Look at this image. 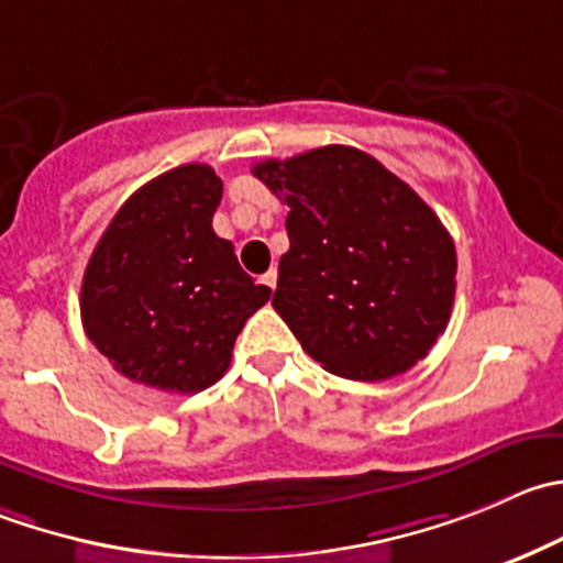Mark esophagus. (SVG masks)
I'll list each match as a JSON object with an SVG mask.
<instances>
[{
	"label": "esophagus",
	"instance_id": "34e87169",
	"mask_svg": "<svg viewBox=\"0 0 563 563\" xmlns=\"http://www.w3.org/2000/svg\"><path fill=\"white\" fill-rule=\"evenodd\" d=\"M261 283H264L266 288H272V291H275V286H277V272L269 269V272H266V275H261Z\"/></svg>",
	"mask_w": 563,
	"mask_h": 563
}]
</instances>
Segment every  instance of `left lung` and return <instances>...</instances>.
I'll use <instances>...</instances> for the list:
<instances>
[{
	"instance_id": "8db88e82",
	"label": "left lung",
	"mask_w": 563,
	"mask_h": 563,
	"mask_svg": "<svg viewBox=\"0 0 563 563\" xmlns=\"http://www.w3.org/2000/svg\"><path fill=\"white\" fill-rule=\"evenodd\" d=\"M253 176L288 206L277 313L343 379L404 374L443 335L456 250L440 217L374 156L324 145L266 159Z\"/></svg>"
}]
</instances>
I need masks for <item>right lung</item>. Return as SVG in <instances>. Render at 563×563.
<instances>
[{
	"label": "right lung",
	"mask_w": 563,
	"mask_h": 563,
	"mask_svg": "<svg viewBox=\"0 0 563 563\" xmlns=\"http://www.w3.org/2000/svg\"><path fill=\"white\" fill-rule=\"evenodd\" d=\"M222 181L181 165L136 189L98 239L81 280V324L131 382L198 393L231 365L244 321L269 302L211 228Z\"/></svg>",
	"instance_id": "right-lung-1"
}]
</instances>
